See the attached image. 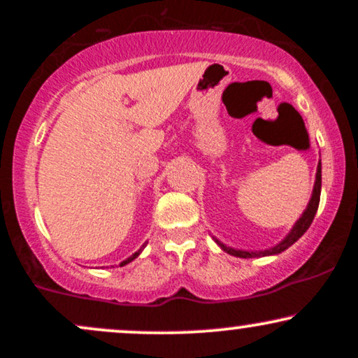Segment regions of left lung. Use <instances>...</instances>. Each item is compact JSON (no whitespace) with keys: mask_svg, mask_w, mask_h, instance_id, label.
<instances>
[{"mask_svg":"<svg viewBox=\"0 0 358 358\" xmlns=\"http://www.w3.org/2000/svg\"><path fill=\"white\" fill-rule=\"evenodd\" d=\"M320 193H322V162H318V166H316V178H315V185H313V193H311V199L308 202L305 212L301 213V217L294 222L293 229L287 232V236L282 239L279 244L273 245V248L264 249V250H244V249H234L225 245L224 242H220L217 237H213V241L220 245V249L224 252L231 254V256L236 257H242V259H249V257H264V256H278L281 254L282 250H286L289 245H293L299 237L303 236L308 231V227L311 225L313 222L316 210H318V203H320Z\"/></svg>","mask_w":358,"mask_h":358,"instance_id":"8db88e82","label":"left lung"}]
</instances>
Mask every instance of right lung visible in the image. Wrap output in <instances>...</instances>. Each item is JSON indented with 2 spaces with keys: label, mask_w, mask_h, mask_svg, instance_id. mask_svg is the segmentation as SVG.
Instances as JSON below:
<instances>
[{
  "label": "right lung",
  "mask_w": 358,
  "mask_h": 358,
  "mask_svg": "<svg viewBox=\"0 0 358 358\" xmlns=\"http://www.w3.org/2000/svg\"><path fill=\"white\" fill-rule=\"evenodd\" d=\"M145 245H146V244H143V245H141V248H139V249L136 250V252H134V254H131V256H129V257H127V259H124V261H122V262H121V264H119V266H126V264H129V262H131V261H134V259H136V257L139 256V254H141V252H143V249H145Z\"/></svg>",
  "instance_id": "right-lung-1"
}]
</instances>
